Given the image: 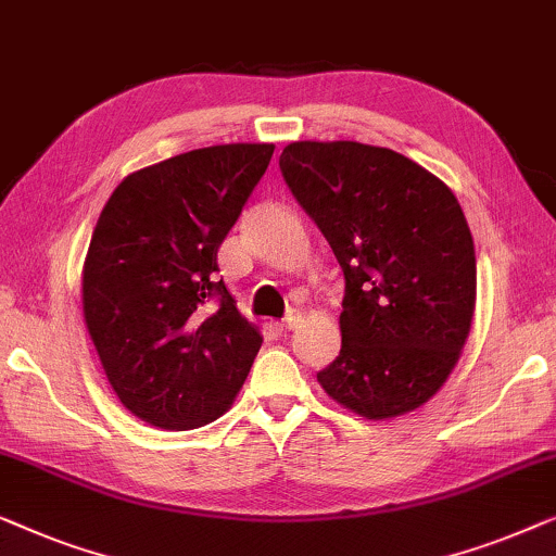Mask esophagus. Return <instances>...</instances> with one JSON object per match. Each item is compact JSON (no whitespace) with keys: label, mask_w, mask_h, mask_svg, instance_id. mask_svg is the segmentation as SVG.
Instances as JSON below:
<instances>
[{"label":"esophagus","mask_w":556,"mask_h":556,"mask_svg":"<svg viewBox=\"0 0 556 556\" xmlns=\"http://www.w3.org/2000/svg\"><path fill=\"white\" fill-rule=\"evenodd\" d=\"M296 323H300V312H296V309H289V312H287V317L281 319V323H277V330H279V332H289Z\"/></svg>","instance_id":"obj_1"}]
</instances>
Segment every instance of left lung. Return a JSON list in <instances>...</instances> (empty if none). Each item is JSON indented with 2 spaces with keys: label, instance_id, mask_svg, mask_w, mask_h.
Listing matches in <instances>:
<instances>
[{
  "label": "left lung",
  "instance_id": "8db88e82",
  "mask_svg": "<svg viewBox=\"0 0 556 556\" xmlns=\"http://www.w3.org/2000/svg\"><path fill=\"white\" fill-rule=\"evenodd\" d=\"M279 168L345 275L342 348L317 382L367 420L420 408L473 323L476 254L458 199L416 161L357 140H296Z\"/></svg>",
  "mask_w": 556,
  "mask_h": 556
}]
</instances>
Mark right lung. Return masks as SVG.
I'll list each match as a JSON object with an SVG mask.
<instances>
[{
  "label": "right lung",
  "mask_w": 556,
  "mask_h": 556,
  "mask_svg": "<svg viewBox=\"0 0 556 556\" xmlns=\"http://www.w3.org/2000/svg\"><path fill=\"white\" fill-rule=\"evenodd\" d=\"M271 143L197 148L125 176L83 264V317L132 416L166 431L222 418L262 334L241 317L216 252L267 170Z\"/></svg>",
  "instance_id": "1"
}]
</instances>
